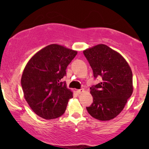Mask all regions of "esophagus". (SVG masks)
Instances as JSON below:
<instances>
[{"label": "esophagus", "instance_id": "obj_1", "mask_svg": "<svg viewBox=\"0 0 149 149\" xmlns=\"http://www.w3.org/2000/svg\"><path fill=\"white\" fill-rule=\"evenodd\" d=\"M76 92H77V93L80 95V94H82L83 92H85V90H84V89H80V90H77Z\"/></svg>", "mask_w": 149, "mask_h": 149}]
</instances>
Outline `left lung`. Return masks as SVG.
I'll return each instance as SVG.
<instances>
[{
    "label": "left lung",
    "instance_id": "obj_1",
    "mask_svg": "<svg viewBox=\"0 0 149 149\" xmlns=\"http://www.w3.org/2000/svg\"><path fill=\"white\" fill-rule=\"evenodd\" d=\"M83 54L102 82L90 88L93 103L87 110L102 121L113 119L123 110L133 92L132 72L125 58L109 46L99 44L85 49Z\"/></svg>",
    "mask_w": 149,
    "mask_h": 149
}]
</instances>
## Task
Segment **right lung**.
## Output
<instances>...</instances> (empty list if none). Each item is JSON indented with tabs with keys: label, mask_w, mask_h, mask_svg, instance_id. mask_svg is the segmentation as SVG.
<instances>
[{
	"label": "right lung",
	"mask_w": 149,
	"mask_h": 149,
	"mask_svg": "<svg viewBox=\"0 0 149 149\" xmlns=\"http://www.w3.org/2000/svg\"><path fill=\"white\" fill-rule=\"evenodd\" d=\"M77 53L51 44L36 53L26 65L21 79L24 96L33 112L42 118L60 117L73 98V92L61 80Z\"/></svg>",
	"instance_id": "add662e5"
}]
</instances>
